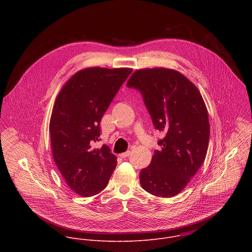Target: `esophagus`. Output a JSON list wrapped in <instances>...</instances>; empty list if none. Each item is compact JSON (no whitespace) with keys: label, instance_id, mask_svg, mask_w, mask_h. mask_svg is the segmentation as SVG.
<instances>
[{"label":"esophagus","instance_id":"1","mask_svg":"<svg viewBox=\"0 0 252 252\" xmlns=\"http://www.w3.org/2000/svg\"><path fill=\"white\" fill-rule=\"evenodd\" d=\"M130 154H131V152H130V151H126V152L121 153L119 156H120L121 158H126V157H128Z\"/></svg>","mask_w":252,"mask_h":252}]
</instances>
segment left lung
I'll list each match as a JSON object with an SVG mask.
<instances>
[{
  "mask_svg": "<svg viewBox=\"0 0 252 252\" xmlns=\"http://www.w3.org/2000/svg\"><path fill=\"white\" fill-rule=\"evenodd\" d=\"M127 87L143 97L155 130L164 133L151 163L140 173L142 187L157 197L181 192L202 166L210 141L208 110L197 87L180 72L144 69L134 72Z\"/></svg>",
  "mask_w": 252,
  "mask_h": 252,
  "instance_id": "1",
  "label": "left lung"
}]
</instances>
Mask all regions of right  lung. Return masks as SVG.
<instances>
[{
    "instance_id": "add662e5",
    "label": "right lung",
    "mask_w": 252,
    "mask_h": 252,
    "mask_svg": "<svg viewBox=\"0 0 252 252\" xmlns=\"http://www.w3.org/2000/svg\"><path fill=\"white\" fill-rule=\"evenodd\" d=\"M132 69L87 68L76 72L58 94L49 131L54 161L69 187L82 197L106 188L117 161L109 147L94 148L100 123Z\"/></svg>"
}]
</instances>
